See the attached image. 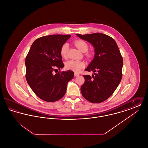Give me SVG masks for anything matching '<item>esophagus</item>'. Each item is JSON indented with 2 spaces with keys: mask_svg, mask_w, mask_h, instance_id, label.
<instances>
[{
  "mask_svg": "<svg viewBox=\"0 0 148 148\" xmlns=\"http://www.w3.org/2000/svg\"><path fill=\"white\" fill-rule=\"evenodd\" d=\"M74 75H75V77H77V76H79V74L78 73H74Z\"/></svg>",
  "mask_w": 148,
  "mask_h": 148,
  "instance_id": "obj_1",
  "label": "esophagus"
}]
</instances>
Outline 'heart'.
Listing matches in <instances>:
<instances>
[{"instance_id": "obj_1", "label": "heart", "mask_w": 148, "mask_h": 148, "mask_svg": "<svg viewBox=\"0 0 148 148\" xmlns=\"http://www.w3.org/2000/svg\"><path fill=\"white\" fill-rule=\"evenodd\" d=\"M74 44L77 49L82 52H83V53L85 52L88 49V44H87V42H85L84 40H77L74 42ZM68 48H69V45L66 43L64 44L62 46L60 50V56L62 58H66L67 57ZM85 56L87 58H90L92 56V53H90V52H88L86 53ZM65 66L68 69H70L75 72H79L82 69H83L84 67L85 63L82 61H77V60H71L66 63Z\"/></svg>"}]
</instances>
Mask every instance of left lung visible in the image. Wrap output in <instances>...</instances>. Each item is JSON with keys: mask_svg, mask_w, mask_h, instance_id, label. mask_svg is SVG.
Here are the masks:
<instances>
[{"mask_svg": "<svg viewBox=\"0 0 148 148\" xmlns=\"http://www.w3.org/2000/svg\"><path fill=\"white\" fill-rule=\"evenodd\" d=\"M77 35L94 47V58L85 71L97 72L92 75V78L83 75L85 82L80 88L81 92L91 103H101L113 94L120 84L123 58L115 41L109 35L100 33Z\"/></svg>", "mask_w": 148, "mask_h": 148, "instance_id": "1", "label": "left lung"}]
</instances>
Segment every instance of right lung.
<instances>
[{
  "mask_svg": "<svg viewBox=\"0 0 148 148\" xmlns=\"http://www.w3.org/2000/svg\"><path fill=\"white\" fill-rule=\"evenodd\" d=\"M71 35H47L36 39L25 58L28 84L35 94L43 100L54 102L62 98L73 71H54L64 67L60 50Z\"/></svg>",
  "mask_w": 148,
  "mask_h": 148,
  "instance_id": "add662e5",
  "label": "right lung"
}]
</instances>
